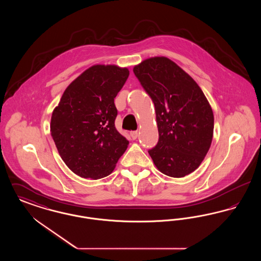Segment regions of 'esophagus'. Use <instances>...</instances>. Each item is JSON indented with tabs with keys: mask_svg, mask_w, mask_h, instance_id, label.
I'll return each instance as SVG.
<instances>
[{
	"mask_svg": "<svg viewBox=\"0 0 261 261\" xmlns=\"http://www.w3.org/2000/svg\"><path fill=\"white\" fill-rule=\"evenodd\" d=\"M130 137H131L132 140H136L137 138H138V132L137 131H131L130 132Z\"/></svg>",
	"mask_w": 261,
	"mask_h": 261,
	"instance_id": "1",
	"label": "esophagus"
}]
</instances>
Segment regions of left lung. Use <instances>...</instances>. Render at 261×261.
Returning a JSON list of instances; mask_svg holds the SVG:
<instances>
[{
	"label": "left lung",
	"mask_w": 261,
	"mask_h": 261,
	"mask_svg": "<svg viewBox=\"0 0 261 261\" xmlns=\"http://www.w3.org/2000/svg\"><path fill=\"white\" fill-rule=\"evenodd\" d=\"M152 99L159 143L149 153L156 168L181 178L194 172L211 148L214 116L197 82L166 57L149 58L133 68Z\"/></svg>",
	"instance_id": "8db88e82"
}]
</instances>
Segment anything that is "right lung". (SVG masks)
I'll list each match as a JSON object with an SVG mask.
<instances>
[{
  "label": "right lung",
  "mask_w": 261,
  "mask_h": 261,
  "mask_svg": "<svg viewBox=\"0 0 261 261\" xmlns=\"http://www.w3.org/2000/svg\"><path fill=\"white\" fill-rule=\"evenodd\" d=\"M128 76L127 67L92 65L67 86L53 111L51 138L66 166L82 178L109 176L129 145L114 125V98Z\"/></svg>",
  "instance_id": "obj_1"
}]
</instances>
